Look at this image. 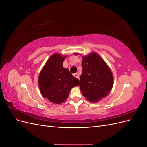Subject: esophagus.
Listing matches in <instances>:
<instances>
[{"instance_id":"1","label":"esophagus","mask_w":147,"mask_h":147,"mask_svg":"<svg viewBox=\"0 0 147 147\" xmlns=\"http://www.w3.org/2000/svg\"><path fill=\"white\" fill-rule=\"evenodd\" d=\"M73 75H74V76L75 77H76V78H77L79 79V76H78V75L77 74H74Z\"/></svg>"}]
</instances>
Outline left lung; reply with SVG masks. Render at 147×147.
Wrapping results in <instances>:
<instances>
[{
  "label": "left lung",
  "mask_w": 147,
  "mask_h": 147,
  "mask_svg": "<svg viewBox=\"0 0 147 147\" xmlns=\"http://www.w3.org/2000/svg\"><path fill=\"white\" fill-rule=\"evenodd\" d=\"M82 66L80 88L83 96L92 102L106 97L112 90L113 78L104 61L97 53H92L83 57Z\"/></svg>",
  "instance_id": "1"
}]
</instances>
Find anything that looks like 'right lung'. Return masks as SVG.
Returning a JSON list of instances; mask_svg holds the SVG:
<instances>
[{"label": "right lung", "mask_w": 147, "mask_h": 147, "mask_svg": "<svg viewBox=\"0 0 147 147\" xmlns=\"http://www.w3.org/2000/svg\"><path fill=\"white\" fill-rule=\"evenodd\" d=\"M65 56L53 55L43 67L38 77V85L43 97L50 102L61 104L69 94L70 90L80 84L67 69L63 67Z\"/></svg>", "instance_id": "1"}]
</instances>
